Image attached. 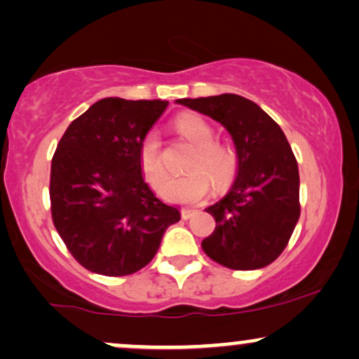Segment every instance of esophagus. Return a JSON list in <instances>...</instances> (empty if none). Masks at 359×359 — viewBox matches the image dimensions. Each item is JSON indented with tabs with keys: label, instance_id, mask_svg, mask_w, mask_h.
I'll return each mask as SVG.
<instances>
[{
	"label": "esophagus",
	"instance_id": "34e87169",
	"mask_svg": "<svg viewBox=\"0 0 359 359\" xmlns=\"http://www.w3.org/2000/svg\"><path fill=\"white\" fill-rule=\"evenodd\" d=\"M194 214H196V209H189V208H184L182 209V217H184V219H191Z\"/></svg>",
	"mask_w": 359,
	"mask_h": 359
}]
</instances>
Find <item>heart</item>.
I'll use <instances>...</instances> for the list:
<instances>
[{
	"instance_id": "1",
	"label": "heart",
	"mask_w": 359,
	"mask_h": 359,
	"mask_svg": "<svg viewBox=\"0 0 359 359\" xmlns=\"http://www.w3.org/2000/svg\"><path fill=\"white\" fill-rule=\"evenodd\" d=\"M177 130L194 148L187 162V175L167 179V167L162 155V142L155 131H148L140 142L138 162L142 174L154 189L162 187V197L180 204H194L203 201L211 189L212 177L217 187H224L236 177L240 168V155L231 145L216 142V130L196 114H185L177 119Z\"/></svg>"
}]
</instances>
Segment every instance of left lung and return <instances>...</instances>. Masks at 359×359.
Returning <instances> with one entry per match:
<instances>
[{
	"instance_id": "left-lung-1",
	"label": "left lung",
	"mask_w": 359,
	"mask_h": 359,
	"mask_svg": "<svg viewBox=\"0 0 359 359\" xmlns=\"http://www.w3.org/2000/svg\"><path fill=\"white\" fill-rule=\"evenodd\" d=\"M231 133L240 168L231 191L208 211L216 229L203 241L209 258L231 270H257L285 250L300 216L299 167L282 128L238 94L179 100Z\"/></svg>"
}]
</instances>
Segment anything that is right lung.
I'll list each match as a JSON object with an SVG mask.
<instances>
[{"instance_id": "add662e5", "label": "right lung", "mask_w": 359, "mask_h": 359, "mask_svg": "<svg viewBox=\"0 0 359 359\" xmlns=\"http://www.w3.org/2000/svg\"><path fill=\"white\" fill-rule=\"evenodd\" d=\"M168 106L106 97L69 125L52 158V221L79 265L125 277L151 262L180 212L143 180L138 148Z\"/></svg>"}]
</instances>
